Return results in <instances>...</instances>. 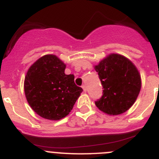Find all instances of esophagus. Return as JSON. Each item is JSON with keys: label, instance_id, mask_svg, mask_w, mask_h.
<instances>
[{"label": "esophagus", "instance_id": "34e87169", "mask_svg": "<svg viewBox=\"0 0 159 159\" xmlns=\"http://www.w3.org/2000/svg\"><path fill=\"white\" fill-rule=\"evenodd\" d=\"M82 88H83V90H84V91H87V87H86V85L85 84H84V85L82 86Z\"/></svg>", "mask_w": 159, "mask_h": 159}]
</instances>
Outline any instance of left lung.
I'll use <instances>...</instances> for the list:
<instances>
[{
	"mask_svg": "<svg viewBox=\"0 0 159 159\" xmlns=\"http://www.w3.org/2000/svg\"><path fill=\"white\" fill-rule=\"evenodd\" d=\"M103 87V95L95 101L98 109L118 116L135 103L141 88V77L135 65L125 56L111 53L94 66Z\"/></svg>",
	"mask_w": 159,
	"mask_h": 159,
	"instance_id": "obj_1",
	"label": "left lung"
}]
</instances>
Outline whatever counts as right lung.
<instances>
[{
    "instance_id": "obj_1",
    "label": "right lung",
    "mask_w": 159,
    "mask_h": 159,
    "mask_svg": "<svg viewBox=\"0 0 159 159\" xmlns=\"http://www.w3.org/2000/svg\"><path fill=\"white\" fill-rule=\"evenodd\" d=\"M66 65L54 54H45L33 63L24 80L25 98L32 109L43 119L60 120L72 111L83 89L66 75Z\"/></svg>"
}]
</instances>
